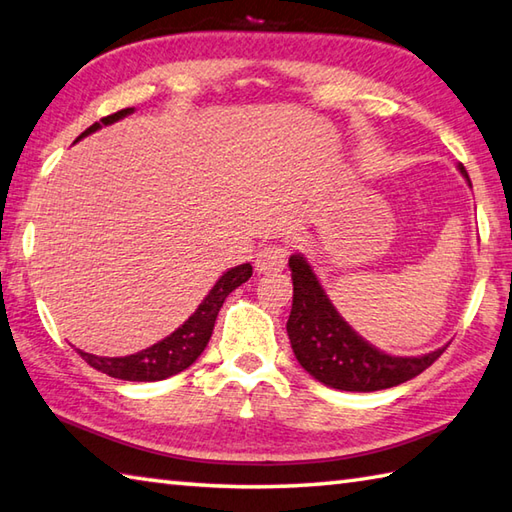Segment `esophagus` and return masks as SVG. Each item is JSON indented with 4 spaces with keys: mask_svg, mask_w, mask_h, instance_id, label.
Wrapping results in <instances>:
<instances>
[{
    "mask_svg": "<svg viewBox=\"0 0 512 512\" xmlns=\"http://www.w3.org/2000/svg\"><path fill=\"white\" fill-rule=\"evenodd\" d=\"M286 246L282 244H268L257 253L255 259V268L257 273H273V271H280V268L286 266Z\"/></svg>",
    "mask_w": 512,
    "mask_h": 512,
    "instance_id": "esophagus-1",
    "label": "esophagus"
}]
</instances>
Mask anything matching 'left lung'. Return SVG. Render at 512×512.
I'll return each instance as SVG.
<instances>
[{"label": "left lung", "mask_w": 512, "mask_h": 512, "mask_svg": "<svg viewBox=\"0 0 512 512\" xmlns=\"http://www.w3.org/2000/svg\"><path fill=\"white\" fill-rule=\"evenodd\" d=\"M459 172L468 179L466 167ZM470 183V179H468ZM293 277V306L286 331L300 365L322 385L342 392H378L421 374L445 347L423 356H389L358 336L342 320L324 293L304 255L288 257Z\"/></svg>", "instance_id": "8db88e82"}]
</instances>
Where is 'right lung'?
<instances>
[{
  "instance_id": "right-lung-1",
  "label": "right lung",
  "mask_w": 512,
  "mask_h": 512,
  "mask_svg": "<svg viewBox=\"0 0 512 512\" xmlns=\"http://www.w3.org/2000/svg\"><path fill=\"white\" fill-rule=\"evenodd\" d=\"M132 111L134 107H127V109L116 111V114L100 118V123H94L89 129H85V132L76 138V143L80 138L94 134L102 125H111L116 123V120L129 116ZM250 275H253V266L250 264H239L235 268H230V271L221 275L217 284L210 288V293L203 297L199 309L194 311L179 329L172 331L170 336L163 338L161 342H156L152 347L123 358H102L80 349L78 353L82 356V360L89 362L91 367L118 380L154 383V380H163L179 374V371L188 369L192 362L201 356L203 349L208 347L212 329H215L217 313L221 306H224V300L232 291H235L237 286L248 282Z\"/></svg>"
}]
</instances>
